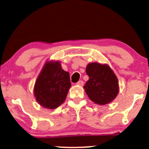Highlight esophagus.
<instances>
[{
    "mask_svg": "<svg viewBox=\"0 0 149 149\" xmlns=\"http://www.w3.org/2000/svg\"><path fill=\"white\" fill-rule=\"evenodd\" d=\"M77 84L78 86H82L84 85V81H79L77 82Z\"/></svg>",
    "mask_w": 149,
    "mask_h": 149,
    "instance_id": "1",
    "label": "esophagus"
}]
</instances>
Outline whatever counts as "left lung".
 <instances>
[{"label": "left lung", "instance_id": "1", "mask_svg": "<svg viewBox=\"0 0 149 149\" xmlns=\"http://www.w3.org/2000/svg\"><path fill=\"white\" fill-rule=\"evenodd\" d=\"M86 72L89 79L84 88L90 100L99 105L112 102L119 93V81L112 69L107 64L94 62L87 64Z\"/></svg>", "mask_w": 149, "mask_h": 149}]
</instances>
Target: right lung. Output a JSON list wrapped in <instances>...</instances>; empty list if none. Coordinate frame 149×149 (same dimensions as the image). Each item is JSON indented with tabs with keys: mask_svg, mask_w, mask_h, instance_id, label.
Here are the masks:
<instances>
[{
	"mask_svg": "<svg viewBox=\"0 0 149 149\" xmlns=\"http://www.w3.org/2000/svg\"><path fill=\"white\" fill-rule=\"evenodd\" d=\"M71 86L70 74L59 61H47L34 86V96L42 107L54 109L65 102Z\"/></svg>",
	"mask_w": 149,
	"mask_h": 149,
	"instance_id": "add662e5",
	"label": "right lung"
}]
</instances>
